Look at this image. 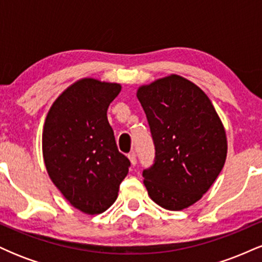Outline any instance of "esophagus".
I'll list each match as a JSON object with an SVG mask.
<instances>
[{"label": "esophagus", "instance_id": "34e87169", "mask_svg": "<svg viewBox=\"0 0 262 262\" xmlns=\"http://www.w3.org/2000/svg\"><path fill=\"white\" fill-rule=\"evenodd\" d=\"M128 158H129V160H130V162H132V165H134L137 164V154H135V151H130L128 154Z\"/></svg>", "mask_w": 262, "mask_h": 262}]
</instances>
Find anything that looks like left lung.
Returning a JSON list of instances; mask_svg holds the SVG:
<instances>
[{"instance_id": "1", "label": "left lung", "mask_w": 262, "mask_h": 262, "mask_svg": "<svg viewBox=\"0 0 262 262\" xmlns=\"http://www.w3.org/2000/svg\"><path fill=\"white\" fill-rule=\"evenodd\" d=\"M137 96L155 146L154 164L143 170L144 185L162 208H187L223 169V124L206 93L177 75L141 86Z\"/></svg>"}]
</instances>
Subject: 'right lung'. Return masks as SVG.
Returning <instances> with one entry per match:
<instances>
[{
	"mask_svg": "<svg viewBox=\"0 0 262 262\" xmlns=\"http://www.w3.org/2000/svg\"><path fill=\"white\" fill-rule=\"evenodd\" d=\"M121 85L75 82L54 102L43 129L48 173L75 208L98 214L114 203L130 161L117 148L107 119Z\"/></svg>",
	"mask_w": 262,
	"mask_h": 262,
	"instance_id": "1",
	"label": "right lung"
}]
</instances>
